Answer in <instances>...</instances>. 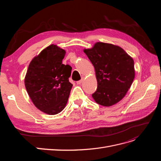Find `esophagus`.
I'll list each match as a JSON object with an SVG mask.
<instances>
[{
  "label": "esophagus",
  "mask_w": 161,
  "mask_h": 161,
  "mask_svg": "<svg viewBox=\"0 0 161 161\" xmlns=\"http://www.w3.org/2000/svg\"><path fill=\"white\" fill-rule=\"evenodd\" d=\"M82 81H83V79H82L81 80H78V81H76V84L77 85H80L82 82Z\"/></svg>",
  "instance_id": "obj_1"
}]
</instances>
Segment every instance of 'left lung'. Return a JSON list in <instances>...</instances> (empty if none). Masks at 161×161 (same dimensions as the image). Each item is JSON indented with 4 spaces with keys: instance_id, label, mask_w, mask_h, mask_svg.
I'll return each mask as SVG.
<instances>
[{
    "instance_id": "obj_1",
    "label": "left lung",
    "mask_w": 161,
    "mask_h": 161,
    "mask_svg": "<svg viewBox=\"0 0 161 161\" xmlns=\"http://www.w3.org/2000/svg\"><path fill=\"white\" fill-rule=\"evenodd\" d=\"M84 52L95 69L97 88L92 94V98L103 106L117 103L133 82V59L120 47L103 42L96 43Z\"/></svg>"
}]
</instances>
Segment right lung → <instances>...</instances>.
<instances>
[{"instance_id": "obj_1", "label": "right lung", "mask_w": 161, "mask_h": 161, "mask_svg": "<svg viewBox=\"0 0 161 161\" xmlns=\"http://www.w3.org/2000/svg\"><path fill=\"white\" fill-rule=\"evenodd\" d=\"M65 54L56 45L47 47L31 60L25 76V88L33 104L50 115L64 109L72 86V67L62 64Z\"/></svg>"}]
</instances>
